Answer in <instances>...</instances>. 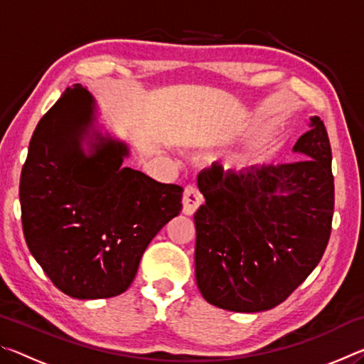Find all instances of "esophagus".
I'll return each instance as SVG.
<instances>
[{
    "mask_svg": "<svg viewBox=\"0 0 364 364\" xmlns=\"http://www.w3.org/2000/svg\"><path fill=\"white\" fill-rule=\"evenodd\" d=\"M204 197L194 186H188L183 194V212L184 215H194V212L202 205Z\"/></svg>",
    "mask_w": 364,
    "mask_h": 364,
    "instance_id": "esophagus-1",
    "label": "esophagus"
}]
</instances>
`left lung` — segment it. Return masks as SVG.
<instances>
[{"mask_svg":"<svg viewBox=\"0 0 364 364\" xmlns=\"http://www.w3.org/2000/svg\"><path fill=\"white\" fill-rule=\"evenodd\" d=\"M300 160L242 171L202 170L194 215L196 282L204 299L239 313L284 301L321 260L334 215L331 144L319 117L294 146Z\"/></svg>","mask_w":364,"mask_h":364,"instance_id":"8db88e82","label":"left lung"}]
</instances>
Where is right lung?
Segmentation results:
<instances>
[{
  "label": "right lung",
  "mask_w": 364,
  "mask_h": 364,
  "mask_svg": "<svg viewBox=\"0 0 364 364\" xmlns=\"http://www.w3.org/2000/svg\"><path fill=\"white\" fill-rule=\"evenodd\" d=\"M91 115L88 91L67 88L35 128L19 186L30 252L60 292L85 300L125 292L147 244L183 208L181 186L122 167V143L80 151Z\"/></svg>",
  "instance_id": "right-lung-1"
}]
</instances>
